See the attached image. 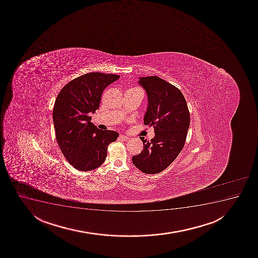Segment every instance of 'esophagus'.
<instances>
[{"label": "esophagus", "instance_id": "1", "mask_svg": "<svg viewBox=\"0 0 258 258\" xmlns=\"http://www.w3.org/2000/svg\"><path fill=\"white\" fill-rule=\"evenodd\" d=\"M119 138H120L121 141H124V142H126V141H127V140L130 139L128 137H126V136H123V135H120Z\"/></svg>", "mask_w": 258, "mask_h": 258}]
</instances>
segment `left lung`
Returning a JSON list of instances; mask_svg holds the SVG:
<instances>
[{
	"mask_svg": "<svg viewBox=\"0 0 258 258\" xmlns=\"http://www.w3.org/2000/svg\"><path fill=\"white\" fill-rule=\"evenodd\" d=\"M138 84L148 96L144 124L153 126L155 137H143V151L134 155V165L145 173H161L179 155L185 145L190 114L179 89L157 76L142 77Z\"/></svg>",
	"mask_w": 258,
	"mask_h": 258,
	"instance_id": "obj_1",
	"label": "left lung"
}]
</instances>
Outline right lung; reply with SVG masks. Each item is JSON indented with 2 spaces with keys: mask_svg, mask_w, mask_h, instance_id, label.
<instances>
[{
  "mask_svg": "<svg viewBox=\"0 0 258 258\" xmlns=\"http://www.w3.org/2000/svg\"><path fill=\"white\" fill-rule=\"evenodd\" d=\"M115 74L86 73L64 85L55 100L52 119L56 140L67 161L79 171L94 170L104 162L107 148L119 134L101 131L91 122L108 85Z\"/></svg>",
  "mask_w": 258,
  "mask_h": 258,
  "instance_id": "add662e5",
  "label": "right lung"
}]
</instances>
